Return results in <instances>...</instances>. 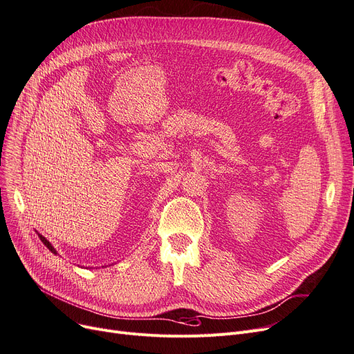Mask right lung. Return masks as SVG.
Masks as SVG:
<instances>
[{"label": "right lung", "instance_id": "obj_1", "mask_svg": "<svg viewBox=\"0 0 354 354\" xmlns=\"http://www.w3.org/2000/svg\"><path fill=\"white\" fill-rule=\"evenodd\" d=\"M37 235H39V238H40V241L44 243V244L48 247V250H49L50 252H53V254H58V252H56V250L53 248V245H52V244L48 241V239H46L44 235H40V234H37Z\"/></svg>", "mask_w": 354, "mask_h": 354}]
</instances>
